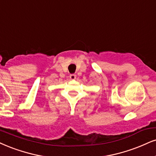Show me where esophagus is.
<instances>
[{
    "label": "esophagus",
    "instance_id": "34e87169",
    "mask_svg": "<svg viewBox=\"0 0 156 156\" xmlns=\"http://www.w3.org/2000/svg\"><path fill=\"white\" fill-rule=\"evenodd\" d=\"M69 77H70L71 80H74V79H76V74H70Z\"/></svg>",
    "mask_w": 156,
    "mask_h": 156
}]
</instances>
